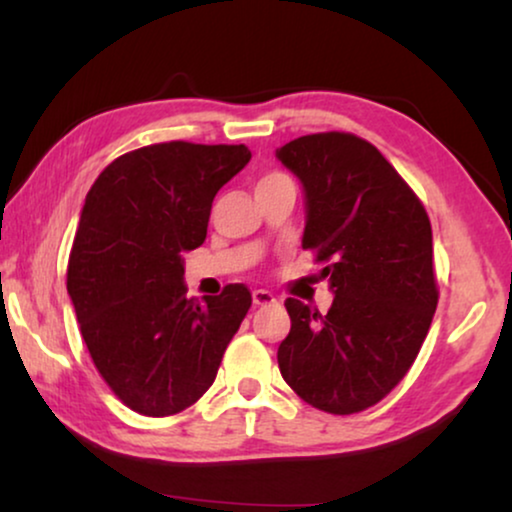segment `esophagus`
Listing matches in <instances>:
<instances>
[{
  "instance_id": "obj_1",
  "label": "esophagus",
  "mask_w": 512,
  "mask_h": 512,
  "mask_svg": "<svg viewBox=\"0 0 512 512\" xmlns=\"http://www.w3.org/2000/svg\"><path fill=\"white\" fill-rule=\"evenodd\" d=\"M254 305H272V303H277V298H275V293H270V291H265V289H256L254 291Z\"/></svg>"
}]
</instances>
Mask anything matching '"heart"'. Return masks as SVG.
<instances>
[{"label":"heart","mask_w":512,"mask_h":512,"mask_svg":"<svg viewBox=\"0 0 512 512\" xmlns=\"http://www.w3.org/2000/svg\"><path fill=\"white\" fill-rule=\"evenodd\" d=\"M282 181H291L289 174H284V172H268V174H263L261 179H258L256 188H263V186H270V184H282Z\"/></svg>","instance_id":"obj_1"}]
</instances>
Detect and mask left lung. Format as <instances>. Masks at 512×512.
<instances>
[{"instance_id":"8db88e82","label":"left lung","mask_w":512,"mask_h":512,"mask_svg":"<svg viewBox=\"0 0 512 512\" xmlns=\"http://www.w3.org/2000/svg\"><path fill=\"white\" fill-rule=\"evenodd\" d=\"M305 188L303 249L324 263L331 310L286 298L277 349L286 384L331 415L380 403L415 363L438 305L429 214L394 165L352 132L277 149Z\"/></svg>"}]
</instances>
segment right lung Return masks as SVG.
<instances>
[{
	"label": "right lung",
	"instance_id": "obj_1",
	"mask_svg": "<svg viewBox=\"0 0 512 512\" xmlns=\"http://www.w3.org/2000/svg\"><path fill=\"white\" fill-rule=\"evenodd\" d=\"M249 158L244 144L142 146L104 167L86 195L67 293L97 373L139 415L191 408L247 317L244 284L186 298L181 254L205 242L214 195Z\"/></svg>",
	"mask_w": 512,
	"mask_h": 512
}]
</instances>
